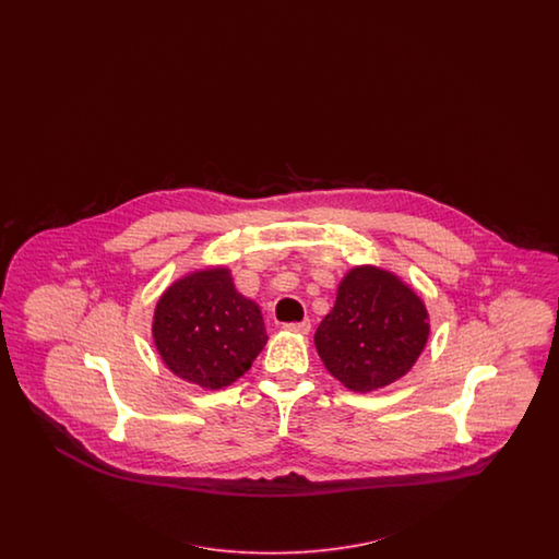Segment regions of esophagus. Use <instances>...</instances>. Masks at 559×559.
<instances>
[{"label":"esophagus","instance_id":"esophagus-1","mask_svg":"<svg viewBox=\"0 0 559 559\" xmlns=\"http://www.w3.org/2000/svg\"><path fill=\"white\" fill-rule=\"evenodd\" d=\"M283 330H285V332H290V334L307 336V334H309V330H311V323H309V320H304V322L285 323V325H283Z\"/></svg>","mask_w":559,"mask_h":559}]
</instances>
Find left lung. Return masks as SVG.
<instances>
[{"label": "left lung", "mask_w": 559, "mask_h": 559, "mask_svg": "<svg viewBox=\"0 0 559 559\" xmlns=\"http://www.w3.org/2000/svg\"><path fill=\"white\" fill-rule=\"evenodd\" d=\"M428 336L430 316L418 293L395 272L360 264L340 281L313 342L346 390L369 393L407 374Z\"/></svg>", "instance_id": "obj_1"}]
</instances>
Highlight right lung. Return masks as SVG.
Returning <instances> with one entry per match:
<instances>
[{
    "label": "right lung",
    "mask_w": 559,
    "mask_h": 559,
    "mask_svg": "<svg viewBox=\"0 0 559 559\" xmlns=\"http://www.w3.org/2000/svg\"><path fill=\"white\" fill-rule=\"evenodd\" d=\"M153 344L176 377L229 388L269 342L260 305L237 293L227 266H204L174 281L153 309Z\"/></svg>",
    "instance_id": "1"
}]
</instances>
